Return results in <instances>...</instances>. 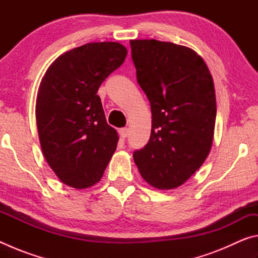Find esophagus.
I'll return each instance as SVG.
<instances>
[{"label":"esophagus","instance_id":"esophagus-1","mask_svg":"<svg viewBox=\"0 0 258 258\" xmlns=\"http://www.w3.org/2000/svg\"><path fill=\"white\" fill-rule=\"evenodd\" d=\"M119 135L123 139H125V138H127V135H128V128H126V127H124V128H120L119 130Z\"/></svg>","mask_w":258,"mask_h":258}]
</instances>
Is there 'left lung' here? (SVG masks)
Here are the masks:
<instances>
[{"label":"left lung","mask_w":258,"mask_h":258,"mask_svg":"<svg viewBox=\"0 0 258 258\" xmlns=\"http://www.w3.org/2000/svg\"><path fill=\"white\" fill-rule=\"evenodd\" d=\"M137 80L149 99L151 135L133 158L150 185H182L211 151L216 119L213 77L190 47L157 40H132Z\"/></svg>","instance_id":"obj_1"}]
</instances>
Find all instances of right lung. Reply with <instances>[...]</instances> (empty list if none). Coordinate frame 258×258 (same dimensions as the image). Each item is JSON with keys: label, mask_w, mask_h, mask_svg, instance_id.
I'll use <instances>...</instances> for the list:
<instances>
[{"label": "right lung", "mask_w": 258, "mask_h": 258, "mask_svg": "<svg viewBox=\"0 0 258 258\" xmlns=\"http://www.w3.org/2000/svg\"><path fill=\"white\" fill-rule=\"evenodd\" d=\"M127 54L117 42L87 43L64 52L38 87L36 123L42 152L59 180L74 189L98 183L118 142L97 94Z\"/></svg>", "instance_id": "1"}]
</instances>
